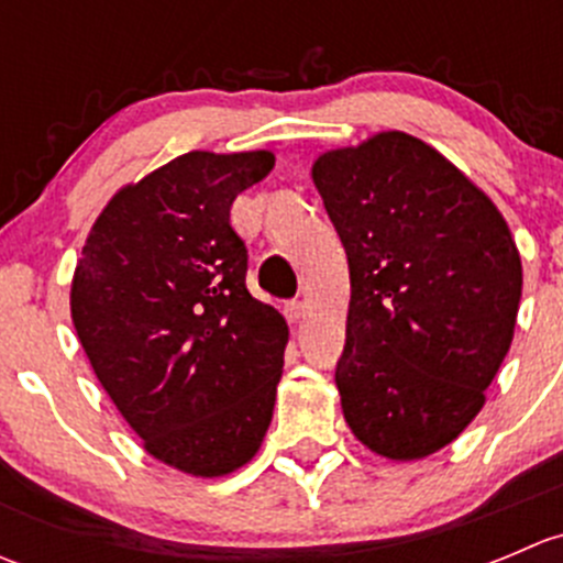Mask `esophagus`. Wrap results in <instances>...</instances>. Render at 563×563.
<instances>
[{
	"label": "esophagus",
	"instance_id": "obj_1",
	"mask_svg": "<svg viewBox=\"0 0 563 563\" xmlns=\"http://www.w3.org/2000/svg\"><path fill=\"white\" fill-rule=\"evenodd\" d=\"M283 313L291 323H297L299 318L305 316V302H299V299H291V302H286V308H283Z\"/></svg>",
	"mask_w": 563,
	"mask_h": 563
}]
</instances>
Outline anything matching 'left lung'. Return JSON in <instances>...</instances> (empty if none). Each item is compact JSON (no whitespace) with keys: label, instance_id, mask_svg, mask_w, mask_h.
<instances>
[{"label":"left lung","instance_id":"1","mask_svg":"<svg viewBox=\"0 0 563 563\" xmlns=\"http://www.w3.org/2000/svg\"><path fill=\"white\" fill-rule=\"evenodd\" d=\"M313 181L349 255L345 422L389 460L433 455L479 413L512 345L523 266L507 220L397 130L321 155Z\"/></svg>","mask_w":563,"mask_h":563}]
</instances>
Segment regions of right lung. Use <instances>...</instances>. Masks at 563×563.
<instances>
[{
  "mask_svg": "<svg viewBox=\"0 0 563 563\" xmlns=\"http://www.w3.org/2000/svg\"><path fill=\"white\" fill-rule=\"evenodd\" d=\"M272 152H187L122 187L95 220L70 313L98 382L152 457L223 476L272 422L286 318L247 291L231 203Z\"/></svg>",
  "mask_w": 563,
  "mask_h": 563,
  "instance_id": "add662e5",
  "label": "right lung"
}]
</instances>
